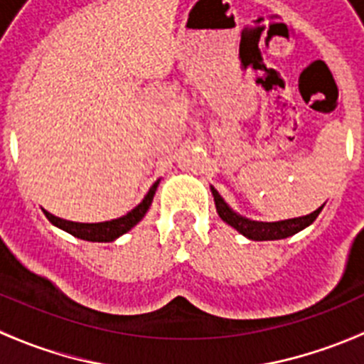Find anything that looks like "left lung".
Here are the masks:
<instances>
[{
  "label": "left lung",
  "instance_id": "8db88e82",
  "mask_svg": "<svg viewBox=\"0 0 364 364\" xmlns=\"http://www.w3.org/2000/svg\"><path fill=\"white\" fill-rule=\"evenodd\" d=\"M211 193H213L215 205H217V213L222 220L230 224L231 228L242 233L244 237L252 240H279L291 237V235L299 233L301 230L308 228L315 218L319 217L321 210L324 205L317 208L314 213L304 215V217L297 218H288V220H279V222H259V220H250V218L242 217V215L235 213L230 205L224 202V198L218 195L217 189L211 186Z\"/></svg>",
  "mask_w": 364,
  "mask_h": 364
}]
</instances>
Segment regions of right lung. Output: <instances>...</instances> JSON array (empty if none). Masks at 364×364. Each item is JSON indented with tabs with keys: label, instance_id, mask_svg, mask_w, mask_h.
Listing matches in <instances>:
<instances>
[{
	"label": "right lung",
	"instance_id": "1",
	"mask_svg": "<svg viewBox=\"0 0 364 364\" xmlns=\"http://www.w3.org/2000/svg\"><path fill=\"white\" fill-rule=\"evenodd\" d=\"M160 180H156L153 186L149 188L147 195L144 197V200L131 210L129 213L124 215L120 218H112V220H105V222H96V224H85V222H70V220H63L60 217H54L53 213L49 211H45V217L49 218V222H53L54 226L60 228V230L67 231L73 237H78L82 240H89V242H112L114 239L122 237L124 233L134 228L138 222L142 220L144 215L147 213L149 210L151 202H153L154 191L159 188Z\"/></svg>",
	"mask_w": 364,
	"mask_h": 364
}]
</instances>
